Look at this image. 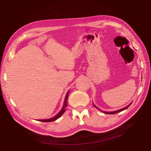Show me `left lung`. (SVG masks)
<instances>
[{"mask_svg":"<svg viewBox=\"0 0 151 151\" xmlns=\"http://www.w3.org/2000/svg\"><path fill=\"white\" fill-rule=\"evenodd\" d=\"M132 104V103L129 104V105H128L127 106H126V107H124V108H123V109H119V110H118V111H113V112H104V113H106V114H116V113H117V112H121V111H124V110H125V109H127L128 107H129L130 105H131V104ZM94 106L96 107V109H98L99 110H100V111H101V109H99V108H97V107L94 105Z\"/></svg>","mask_w":151,"mask_h":151,"instance_id":"8db88e82","label":"left lung"}]
</instances>
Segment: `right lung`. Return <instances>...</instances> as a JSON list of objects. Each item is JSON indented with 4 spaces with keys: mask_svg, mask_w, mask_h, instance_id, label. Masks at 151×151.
I'll return each instance as SVG.
<instances>
[{
    "mask_svg": "<svg viewBox=\"0 0 151 151\" xmlns=\"http://www.w3.org/2000/svg\"><path fill=\"white\" fill-rule=\"evenodd\" d=\"M68 93H69V91L68 92L67 94H66V95L65 96V101H64V105L63 106V109H61V111L58 112V113L55 116L52 117V118H50V119H44V120H39V121H42V122H52V121H55L56 120L58 119L59 117H60L61 116L63 115L64 114V112H65L66 109L65 108L67 106V99H68Z\"/></svg>",
    "mask_w": 151,
    "mask_h": 151,
    "instance_id": "obj_1",
    "label": "right lung"
}]
</instances>
